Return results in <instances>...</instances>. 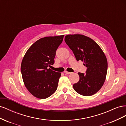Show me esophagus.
<instances>
[{
  "instance_id": "esophagus-1",
  "label": "esophagus",
  "mask_w": 126,
  "mask_h": 126,
  "mask_svg": "<svg viewBox=\"0 0 126 126\" xmlns=\"http://www.w3.org/2000/svg\"><path fill=\"white\" fill-rule=\"evenodd\" d=\"M64 74H66L69 75V74H71V72H68V71H64Z\"/></svg>"
}]
</instances>
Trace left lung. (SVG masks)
I'll return each instance as SVG.
<instances>
[{
  "mask_svg": "<svg viewBox=\"0 0 126 126\" xmlns=\"http://www.w3.org/2000/svg\"><path fill=\"white\" fill-rule=\"evenodd\" d=\"M77 61L83 62L86 74L79 72V80L74 83V90L79 94L90 96L100 89L105 82L108 63L106 57L96 42L82 35H68L64 38Z\"/></svg>",
  "mask_w": 126,
  "mask_h": 126,
  "instance_id": "obj_1",
  "label": "left lung"
}]
</instances>
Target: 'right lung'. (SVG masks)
Segmentation results:
<instances>
[{
    "mask_svg": "<svg viewBox=\"0 0 126 126\" xmlns=\"http://www.w3.org/2000/svg\"><path fill=\"white\" fill-rule=\"evenodd\" d=\"M63 37H46L38 40L28 49L22 60L21 72L25 85L36 98H47L57 89L61 73L48 67L54 64L56 51Z\"/></svg>",
    "mask_w": 126,
    "mask_h": 126,
    "instance_id": "add662e5",
    "label": "right lung"
}]
</instances>
